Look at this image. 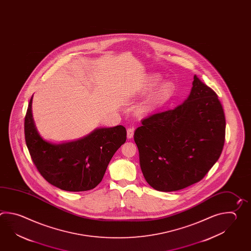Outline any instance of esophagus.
I'll return each mask as SVG.
<instances>
[{
    "label": "esophagus",
    "instance_id": "obj_1",
    "mask_svg": "<svg viewBox=\"0 0 251 251\" xmlns=\"http://www.w3.org/2000/svg\"><path fill=\"white\" fill-rule=\"evenodd\" d=\"M134 136V128H128L127 129V137L128 138H132Z\"/></svg>",
    "mask_w": 251,
    "mask_h": 251
}]
</instances>
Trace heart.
<instances>
[{"label": "heart", "mask_w": 251, "mask_h": 251, "mask_svg": "<svg viewBox=\"0 0 251 251\" xmlns=\"http://www.w3.org/2000/svg\"><path fill=\"white\" fill-rule=\"evenodd\" d=\"M158 80L159 77L156 76H149L141 82L138 89L140 92H147L151 87H153ZM172 90H173V87L170 83L168 82L161 83L157 87H154L153 90L150 91L146 100L140 104L139 112L141 113H149L154 110L155 108L158 107L167 100V98H169Z\"/></svg>", "instance_id": "obj_1"}]
</instances>
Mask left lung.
Returning <instances> with one entry per match:
<instances>
[{
  "label": "left lung",
  "instance_id": "obj_1",
  "mask_svg": "<svg viewBox=\"0 0 251 251\" xmlns=\"http://www.w3.org/2000/svg\"><path fill=\"white\" fill-rule=\"evenodd\" d=\"M192 85L184 102L145 118L134 133L144 177L158 191L199 182L224 149L226 123L217 95L196 75Z\"/></svg>",
  "mask_w": 251,
  "mask_h": 251
}]
</instances>
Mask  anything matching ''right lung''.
<instances>
[{"mask_svg":"<svg viewBox=\"0 0 251 251\" xmlns=\"http://www.w3.org/2000/svg\"><path fill=\"white\" fill-rule=\"evenodd\" d=\"M31 98L25 117V139L31 158L42 176L66 191L94 189L102 179L113 154L125 143L127 131L122 125L97 128L85 138L53 144L42 138L32 115Z\"/></svg>","mask_w":251,"mask_h":251,"instance_id":"add662e5","label":"right lung"}]
</instances>
